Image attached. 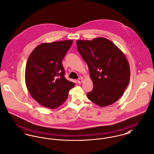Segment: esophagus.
<instances>
[{
	"mask_svg": "<svg viewBox=\"0 0 154 154\" xmlns=\"http://www.w3.org/2000/svg\"><path fill=\"white\" fill-rule=\"evenodd\" d=\"M83 81H84L83 78L80 77V78L78 79V84H81L82 82H83Z\"/></svg>",
	"mask_w": 154,
	"mask_h": 154,
	"instance_id": "esophagus-1",
	"label": "esophagus"
}]
</instances>
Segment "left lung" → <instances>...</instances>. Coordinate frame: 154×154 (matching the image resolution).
<instances>
[{
	"label": "left lung",
	"mask_w": 154,
	"mask_h": 154,
	"mask_svg": "<svg viewBox=\"0 0 154 154\" xmlns=\"http://www.w3.org/2000/svg\"><path fill=\"white\" fill-rule=\"evenodd\" d=\"M77 49L87 63L94 88L88 99L100 107L121 98L130 79V68L122 51L108 39L78 40Z\"/></svg>",
	"instance_id": "obj_1"
}]
</instances>
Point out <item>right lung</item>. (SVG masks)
Segmentation results:
<instances>
[{
    "label": "right lung",
    "mask_w": 154,
    "mask_h": 154,
    "mask_svg": "<svg viewBox=\"0 0 154 154\" xmlns=\"http://www.w3.org/2000/svg\"><path fill=\"white\" fill-rule=\"evenodd\" d=\"M72 43V40L43 43L28 57L25 69L27 89L32 97L45 108L59 107L75 85L65 78L62 63Z\"/></svg>",
    "instance_id": "obj_1"
}]
</instances>
